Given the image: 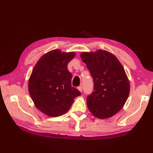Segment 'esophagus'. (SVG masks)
Instances as JSON below:
<instances>
[{"instance_id":"obj_1","label":"esophagus","mask_w":153,"mask_h":153,"mask_svg":"<svg viewBox=\"0 0 153 153\" xmlns=\"http://www.w3.org/2000/svg\"><path fill=\"white\" fill-rule=\"evenodd\" d=\"M77 89H78V90L80 92H82V91H83V87H82V85L79 86V87H78V88H77Z\"/></svg>"}]
</instances>
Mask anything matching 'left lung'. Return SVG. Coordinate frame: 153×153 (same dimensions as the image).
<instances>
[{
  "instance_id": "left-lung-1",
  "label": "left lung",
  "mask_w": 153,
  "mask_h": 153,
  "mask_svg": "<svg viewBox=\"0 0 153 153\" xmlns=\"http://www.w3.org/2000/svg\"><path fill=\"white\" fill-rule=\"evenodd\" d=\"M93 77L94 88L87 96L89 110L97 118H108L119 112L129 94L124 68L114 55L105 50L80 54Z\"/></svg>"
}]
</instances>
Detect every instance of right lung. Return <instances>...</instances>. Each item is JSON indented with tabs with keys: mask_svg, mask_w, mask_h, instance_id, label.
Listing matches in <instances>:
<instances>
[{
	"mask_svg": "<svg viewBox=\"0 0 153 153\" xmlns=\"http://www.w3.org/2000/svg\"><path fill=\"white\" fill-rule=\"evenodd\" d=\"M76 53L53 50L42 56L32 71L28 83L29 93L35 106L52 117L66 113L79 91L71 86V74L68 64Z\"/></svg>",
	"mask_w": 153,
	"mask_h": 153,
	"instance_id": "obj_1",
	"label": "right lung"
}]
</instances>
